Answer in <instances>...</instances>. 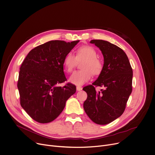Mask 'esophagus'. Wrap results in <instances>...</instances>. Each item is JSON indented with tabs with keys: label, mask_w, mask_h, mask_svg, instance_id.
Listing matches in <instances>:
<instances>
[{
	"label": "esophagus",
	"mask_w": 155,
	"mask_h": 155,
	"mask_svg": "<svg viewBox=\"0 0 155 155\" xmlns=\"http://www.w3.org/2000/svg\"><path fill=\"white\" fill-rule=\"evenodd\" d=\"M82 90V87H80V86H77V91H80Z\"/></svg>",
	"instance_id": "34e87169"
}]
</instances>
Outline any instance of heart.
Returning a JSON list of instances; mask_svg holds the SVG:
<instances>
[{
    "mask_svg": "<svg viewBox=\"0 0 155 155\" xmlns=\"http://www.w3.org/2000/svg\"><path fill=\"white\" fill-rule=\"evenodd\" d=\"M97 52L91 46H83L77 51V55L68 52L64 60V66L67 72H71L75 67L77 60H85L82 64V70L74 72L69 78V81L76 85H82L94 75H100L103 68V62L96 58Z\"/></svg>",
    "mask_w": 155,
    "mask_h": 155,
    "instance_id": "heart-1",
    "label": "heart"
}]
</instances>
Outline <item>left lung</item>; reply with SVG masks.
I'll use <instances>...</instances> for the list:
<instances>
[{
  "label": "left lung",
  "mask_w": 155,
  "mask_h": 155,
  "mask_svg": "<svg viewBox=\"0 0 155 155\" xmlns=\"http://www.w3.org/2000/svg\"><path fill=\"white\" fill-rule=\"evenodd\" d=\"M90 43L101 50L104 65L97 80L83 88L88 95L83 108L93 122L106 125L124 112L132 91L133 71L126 54L116 45L101 39H93ZM95 86L104 90L96 92Z\"/></svg>",
  "instance_id": "left-lung-1"
}]
</instances>
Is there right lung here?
I'll list each match as a JSON object with an SVG mask.
<instances>
[{
	"label": "right lung",
	"mask_w": 155,
	"mask_h": 155,
	"mask_svg": "<svg viewBox=\"0 0 155 155\" xmlns=\"http://www.w3.org/2000/svg\"><path fill=\"white\" fill-rule=\"evenodd\" d=\"M80 41L66 43L54 40L33 49L23 61L17 87L20 104L35 121L45 124L57 118L76 87L68 83L64 72V60Z\"/></svg>",
	"instance_id": "obj_1"
}]
</instances>
